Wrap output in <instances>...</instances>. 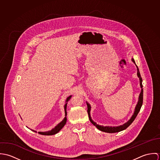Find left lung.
<instances>
[{
  "label": "left lung",
  "mask_w": 160,
  "mask_h": 160,
  "mask_svg": "<svg viewBox=\"0 0 160 160\" xmlns=\"http://www.w3.org/2000/svg\"><path fill=\"white\" fill-rule=\"evenodd\" d=\"M132 61L136 64L135 63V61L133 58H132ZM136 67L137 69V76L139 78V80H140V88L142 89L141 92H140V95H139V97H138V103H137V105H136V107L135 108V111H134V113L132 115V116L131 117V118L127 122H126L124 124L122 125V126H118V127H109V126H100L98 124H97L96 122H95L94 121H92V119H91V114H90V110H91V105L87 103V105H88V113L89 114V119H90V121L95 126L97 127V128L98 129H99L100 131H103V132H108V133H115V132H120L121 131H123L124 129H126L128 127H129L131 124L132 122L134 121V119H136V116H137V114L138 113L141 107H142V103H143V89H142V88H143V86H142V77L140 76V72H139V69L138 68L137 65H136Z\"/></svg>",
  "instance_id": "obj_1"
}]
</instances>
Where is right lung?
I'll list each match as a JSON object with an SVG mask.
<instances>
[{
	"instance_id": "1",
	"label": "right lung",
	"mask_w": 160,
	"mask_h": 160,
	"mask_svg": "<svg viewBox=\"0 0 160 160\" xmlns=\"http://www.w3.org/2000/svg\"><path fill=\"white\" fill-rule=\"evenodd\" d=\"M71 96H69V97H68L67 98V100H66V103H65V106H64L65 112V118L63 119V120L60 123H59L55 128L52 129L51 131H47V132H39V134H41V135H45V136H52V135H54V134L58 133V132L63 128V126L65 125V124H66V122H67V117H66V116H67V103H68L69 100L71 98ZM32 131H34V132H37L36 131H34V130H32Z\"/></svg>"
}]
</instances>
